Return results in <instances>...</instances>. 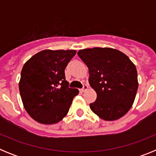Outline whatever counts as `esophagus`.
I'll list each match as a JSON object with an SVG mask.
<instances>
[{"label":"esophagus","mask_w":156,"mask_h":156,"mask_svg":"<svg viewBox=\"0 0 156 156\" xmlns=\"http://www.w3.org/2000/svg\"><path fill=\"white\" fill-rule=\"evenodd\" d=\"M88 89V86L87 84H83V88L80 90L81 92H84L85 90H87Z\"/></svg>","instance_id":"34e87169"}]
</instances>
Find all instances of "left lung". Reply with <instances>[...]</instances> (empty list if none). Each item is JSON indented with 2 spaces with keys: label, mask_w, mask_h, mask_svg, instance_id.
<instances>
[{
  "label": "left lung",
  "mask_w": 156,
  "mask_h": 156,
  "mask_svg": "<svg viewBox=\"0 0 156 156\" xmlns=\"http://www.w3.org/2000/svg\"><path fill=\"white\" fill-rule=\"evenodd\" d=\"M77 54L87 66L89 83L97 94L96 101L90 104L92 112L105 121L116 120L126 115L138 88L135 65L114 48H87Z\"/></svg>",
  "instance_id": "1"
}]
</instances>
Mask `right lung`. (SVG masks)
<instances>
[{"instance_id": "right-lung-1", "label": "right lung", "mask_w": 156, "mask_h": 156, "mask_svg": "<svg viewBox=\"0 0 156 156\" xmlns=\"http://www.w3.org/2000/svg\"><path fill=\"white\" fill-rule=\"evenodd\" d=\"M75 50H44L25 63L19 87L25 109L42 124H55L67 115L79 90L69 88L65 69Z\"/></svg>"}]
</instances>
